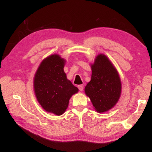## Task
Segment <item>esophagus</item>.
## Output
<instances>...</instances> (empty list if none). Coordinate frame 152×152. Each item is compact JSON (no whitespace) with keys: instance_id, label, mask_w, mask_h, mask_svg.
<instances>
[{"instance_id":"1","label":"esophagus","mask_w":152,"mask_h":152,"mask_svg":"<svg viewBox=\"0 0 152 152\" xmlns=\"http://www.w3.org/2000/svg\"><path fill=\"white\" fill-rule=\"evenodd\" d=\"M78 89H79L80 91H82L83 89V85H79L78 86Z\"/></svg>"}]
</instances>
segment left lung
Masks as SVG:
<instances>
[{"mask_svg":"<svg viewBox=\"0 0 152 152\" xmlns=\"http://www.w3.org/2000/svg\"><path fill=\"white\" fill-rule=\"evenodd\" d=\"M91 78L85 88L86 95L99 113L107 112L117 104L121 82L117 69L104 54L100 53L91 64Z\"/></svg>","mask_w":152,"mask_h":152,"instance_id":"8db88e82","label":"left lung"}]
</instances>
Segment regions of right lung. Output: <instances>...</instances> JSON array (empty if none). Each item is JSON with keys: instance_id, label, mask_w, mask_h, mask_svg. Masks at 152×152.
Wrapping results in <instances>:
<instances>
[{"instance_id": "add662e5", "label": "right lung", "mask_w": 152, "mask_h": 152, "mask_svg": "<svg viewBox=\"0 0 152 152\" xmlns=\"http://www.w3.org/2000/svg\"><path fill=\"white\" fill-rule=\"evenodd\" d=\"M66 60L59 54H52L40 63L34 74L35 96L45 111L61 115L66 111L69 100L79 91L64 72Z\"/></svg>"}]
</instances>
